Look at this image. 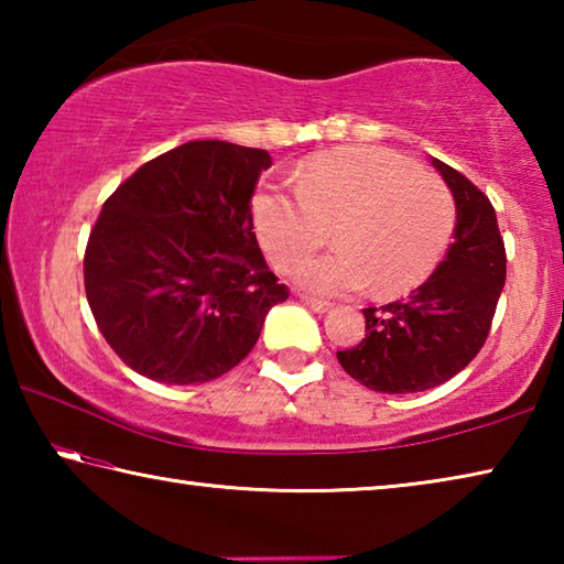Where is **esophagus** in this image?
<instances>
[{"label": "esophagus", "mask_w": 564, "mask_h": 564, "mask_svg": "<svg viewBox=\"0 0 564 564\" xmlns=\"http://www.w3.org/2000/svg\"><path fill=\"white\" fill-rule=\"evenodd\" d=\"M301 301H303V305H308V308H311V311H316V313H326V311L330 308V303H328V301L311 299V295H301Z\"/></svg>", "instance_id": "34e87169"}]
</instances>
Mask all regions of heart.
I'll use <instances>...</instances> for the list:
<instances>
[{
    "label": "heart",
    "mask_w": 564,
    "mask_h": 564,
    "mask_svg": "<svg viewBox=\"0 0 564 564\" xmlns=\"http://www.w3.org/2000/svg\"><path fill=\"white\" fill-rule=\"evenodd\" d=\"M253 231L279 271L310 254L334 226L339 248L295 271L316 295L413 291L443 259L455 228V202L441 178L380 147H348L305 159L295 194L263 188L251 204Z\"/></svg>",
    "instance_id": "obj_1"
}]
</instances>
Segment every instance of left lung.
Returning a JSON list of instances; mask_svg holds the SVG:
<instances>
[{"instance_id": "8db88e82", "label": "left lung", "mask_w": 564, "mask_h": 564, "mask_svg": "<svg viewBox=\"0 0 564 564\" xmlns=\"http://www.w3.org/2000/svg\"><path fill=\"white\" fill-rule=\"evenodd\" d=\"M455 202V234L431 279L380 308H362L366 338L338 362L378 393H420L480 352L505 285V243L490 198L460 171L431 159Z\"/></svg>"}]
</instances>
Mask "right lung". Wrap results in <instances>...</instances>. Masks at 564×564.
Wrapping results in <instances>:
<instances>
[{
  "mask_svg": "<svg viewBox=\"0 0 564 564\" xmlns=\"http://www.w3.org/2000/svg\"><path fill=\"white\" fill-rule=\"evenodd\" d=\"M271 164L263 149L188 141L104 204L84 289L101 336L139 376L196 386L228 373L289 299L253 234L251 196Z\"/></svg>",
  "mask_w": 564,
  "mask_h": 564,
  "instance_id": "add662e5",
  "label": "right lung"
}]
</instances>
